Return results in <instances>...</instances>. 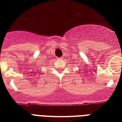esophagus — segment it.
<instances>
[{"instance_id": "obj_1", "label": "esophagus", "mask_w": 122, "mask_h": 122, "mask_svg": "<svg viewBox=\"0 0 122 122\" xmlns=\"http://www.w3.org/2000/svg\"><path fill=\"white\" fill-rule=\"evenodd\" d=\"M63 57H57V59H63Z\"/></svg>"}]
</instances>
